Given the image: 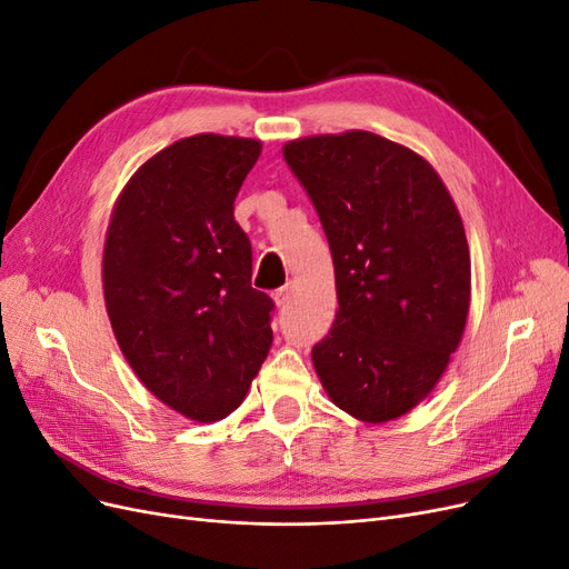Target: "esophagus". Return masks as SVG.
<instances>
[{
    "label": "esophagus",
    "mask_w": 569,
    "mask_h": 569,
    "mask_svg": "<svg viewBox=\"0 0 569 569\" xmlns=\"http://www.w3.org/2000/svg\"><path fill=\"white\" fill-rule=\"evenodd\" d=\"M295 289H297V284H295V282H287L284 287H280L278 291H274V303H278L280 308L289 306V303H291V299H295Z\"/></svg>",
    "instance_id": "obj_1"
}]
</instances>
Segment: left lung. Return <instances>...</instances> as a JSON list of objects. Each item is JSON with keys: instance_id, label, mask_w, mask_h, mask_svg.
I'll return each mask as SVG.
<instances>
[{"instance_id": "obj_1", "label": "left lung", "mask_w": 569, "mask_h": 569, "mask_svg": "<svg viewBox=\"0 0 569 569\" xmlns=\"http://www.w3.org/2000/svg\"><path fill=\"white\" fill-rule=\"evenodd\" d=\"M332 251L339 311L311 356L327 396L363 422L435 389L470 311V249L420 153L366 130L282 147Z\"/></svg>"}]
</instances>
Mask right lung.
Instances as JSON below:
<instances>
[{"instance_id": "obj_1", "label": "right lung", "mask_w": 569, "mask_h": 569, "mask_svg": "<svg viewBox=\"0 0 569 569\" xmlns=\"http://www.w3.org/2000/svg\"><path fill=\"white\" fill-rule=\"evenodd\" d=\"M261 157L244 137L166 147L120 192L104 244V299L130 368L197 422L228 418L270 351L272 299L251 287L234 199Z\"/></svg>"}]
</instances>
